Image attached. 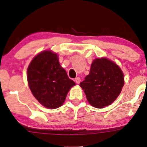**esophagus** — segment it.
Masks as SVG:
<instances>
[{
    "instance_id": "1",
    "label": "esophagus",
    "mask_w": 147,
    "mask_h": 147,
    "mask_svg": "<svg viewBox=\"0 0 147 147\" xmlns=\"http://www.w3.org/2000/svg\"><path fill=\"white\" fill-rule=\"evenodd\" d=\"M75 81L76 82V84H80V81H81V79H80V77H77L75 79Z\"/></svg>"
}]
</instances>
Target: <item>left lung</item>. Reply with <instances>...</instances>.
Returning a JSON list of instances; mask_svg holds the SVG:
<instances>
[{"label":"left lung","instance_id":"8db88e82","mask_svg":"<svg viewBox=\"0 0 147 147\" xmlns=\"http://www.w3.org/2000/svg\"><path fill=\"white\" fill-rule=\"evenodd\" d=\"M80 86L92 106L103 108L119 96L124 86V75L113 61L98 58L92 62L89 75Z\"/></svg>","mask_w":147,"mask_h":147}]
</instances>
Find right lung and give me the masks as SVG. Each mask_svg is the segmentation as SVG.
<instances>
[{
    "mask_svg": "<svg viewBox=\"0 0 147 147\" xmlns=\"http://www.w3.org/2000/svg\"><path fill=\"white\" fill-rule=\"evenodd\" d=\"M30 90L40 104L55 109L65 102L66 96L76 84L59 63L57 54L51 51L35 56L27 69Z\"/></svg>",
    "mask_w": 147,
    "mask_h": 147,
    "instance_id": "right-lung-1",
    "label": "right lung"
}]
</instances>
